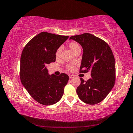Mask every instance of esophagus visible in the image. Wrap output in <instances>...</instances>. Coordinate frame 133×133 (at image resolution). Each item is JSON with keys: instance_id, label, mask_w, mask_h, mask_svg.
Returning <instances> with one entry per match:
<instances>
[{"instance_id": "obj_1", "label": "esophagus", "mask_w": 133, "mask_h": 133, "mask_svg": "<svg viewBox=\"0 0 133 133\" xmlns=\"http://www.w3.org/2000/svg\"><path fill=\"white\" fill-rule=\"evenodd\" d=\"M69 79H72V78L74 77V75H69Z\"/></svg>"}]
</instances>
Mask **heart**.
<instances>
[{"mask_svg":"<svg viewBox=\"0 0 133 133\" xmlns=\"http://www.w3.org/2000/svg\"><path fill=\"white\" fill-rule=\"evenodd\" d=\"M68 46L74 54H75V52H77L78 51H80V50H81V48H80L79 45H78V43L75 42H74V41L69 42L68 45ZM61 53V49L58 48L56 50L55 53L56 58H59L60 57ZM67 68H68L69 70H72V69H73L74 68V66L72 65H69L67 66Z\"/></svg>","mask_w":133,"mask_h":133,"instance_id":"heart-1","label":"heart"}]
</instances>
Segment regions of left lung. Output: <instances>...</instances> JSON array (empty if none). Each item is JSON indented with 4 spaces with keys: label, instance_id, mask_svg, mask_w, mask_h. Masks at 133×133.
I'll list each match as a JSON object with an SVG mask.
<instances>
[{
    "label": "left lung",
    "instance_id": "left-lung-1",
    "mask_svg": "<svg viewBox=\"0 0 133 133\" xmlns=\"http://www.w3.org/2000/svg\"><path fill=\"white\" fill-rule=\"evenodd\" d=\"M81 45L83 54L80 72H90L91 78L77 87V93L85 103L94 105L107 96L114 85L116 63L107 43L92 34L85 33L70 37Z\"/></svg>",
    "mask_w": 133,
    "mask_h": 133
}]
</instances>
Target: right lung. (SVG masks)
Here are the masks:
<instances>
[{"mask_svg":"<svg viewBox=\"0 0 133 133\" xmlns=\"http://www.w3.org/2000/svg\"><path fill=\"white\" fill-rule=\"evenodd\" d=\"M69 36L43 32L37 35L24 48L21 58L22 84L38 103L50 105L61 98L68 75H49L46 66L55 62V53Z\"/></svg>","mask_w":133,"mask_h":133,"instance_id":"add662e5","label":"right lung"}]
</instances>
